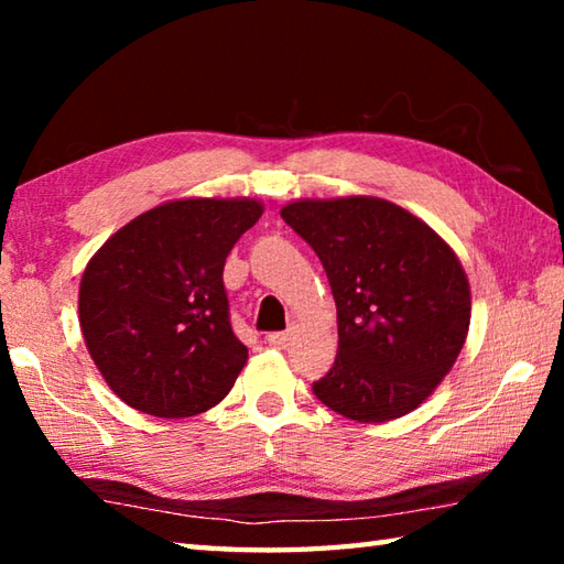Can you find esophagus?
Wrapping results in <instances>:
<instances>
[{
	"instance_id": "esophagus-1",
	"label": "esophagus",
	"mask_w": 564,
	"mask_h": 564,
	"mask_svg": "<svg viewBox=\"0 0 564 564\" xmlns=\"http://www.w3.org/2000/svg\"><path fill=\"white\" fill-rule=\"evenodd\" d=\"M291 336L293 333L291 330H279V333H269V336H265V340H269V346H275V348H283L285 343L291 340Z\"/></svg>"
}]
</instances>
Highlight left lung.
Instances as JSON below:
<instances>
[{"instance_id": "8db88e82", "label": "left lung", "mask_w": 564, "mask_h": 564, "mask_svg": "<svg viewBox=\"0 0 564 564\" xmlns=\"http://www.w3.org/2000/svg\"><path fill=\"white\" fill-rule=\"evenodd\" d=\"M281 216L316 251L338 311L336 360L313 393L358 423L408 415L465 346L470 283L460 259L386 198H299Z\"/></svg>"}]
</instances>
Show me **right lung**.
<instances>
[{"label":"right lung","mask_w":564,"mask_h":564,"mask_svg":"<svg viewBox=\"0 0 564 564\" xmlns=\"http://www.w3.org/2000/svg\"><path fill=\"white\" fill-rule=\"evenodd\" d=\"M261 214L256 198H176L91 256L79 326L94 366L129 408L191 417L234 388L248 348L228 321L224 265Z\"/></svg>","instance_id":"obj_1"}]
</instances>
